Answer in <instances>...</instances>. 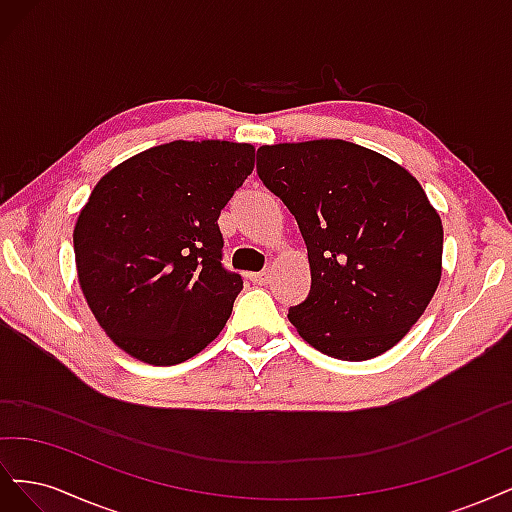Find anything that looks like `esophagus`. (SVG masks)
I'll list each match as a JSON object with an SVG mask.
<instances>
[{"label":"esophagus","mask_w":512,"mask_h":512,"mask_svg":"<svg viewBox=\"0 0 512 512\" xmlns=\"http://www.w3.org/2000/svg\"><path fill=\"white\" fill-rule=\"evenodd\" d=\"M250 280L256 284V286H267L271 282V273L269 271H260V273H252Z\"/></svg>","instance_id":"esophagus-1"}]
</instances>
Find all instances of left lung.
<instances>
[{
	"label": "left lung",
	"instance_id": "obj_1",
	"mask_svg": "<svg viewBox=\"0 0 512 512\" xmlns=\"http://www.w3.org/2000/svg\"><path fill=\"white\" fill-rule=\"evenodd\" d=\"M256 170L307 245L312 288L288 309L299 335L342 361L391 350L442 275V222L421 183L348 141L265 145Z\"/></svg>",
	"mask_w": 512,
	"mask_h": 512
}]
</instances>
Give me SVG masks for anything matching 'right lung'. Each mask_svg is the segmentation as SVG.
<instances>
[{
	"mask_svg": "<svg viewBox=\"0 0 512 512\" xmlns=\"http://www.w3.org/2000/svg\"><path fill=\"white\" fill-rule=\"evenodd\" d=\"M254 170V147L173 141L106 173L74 226L79 284L134 359L177 365L224 329L243 288L222 265L218 218Z\"/></svg>",
	"mask_w": 512,
	"mask_h": 512,
	"instance_id": "add662e5",
	"label": "right lung"
}]
</instances>
